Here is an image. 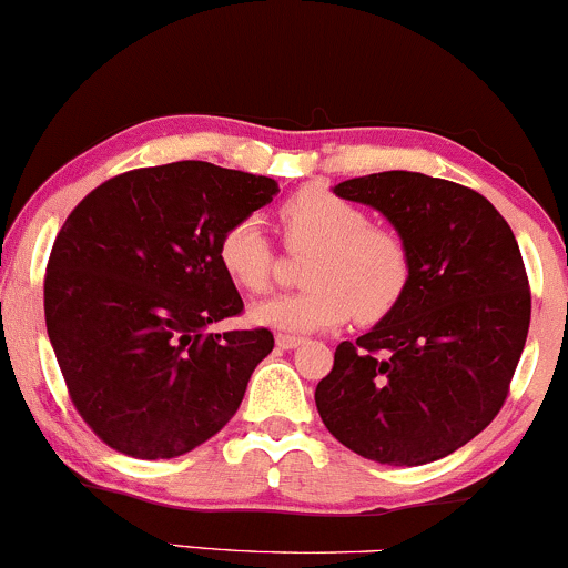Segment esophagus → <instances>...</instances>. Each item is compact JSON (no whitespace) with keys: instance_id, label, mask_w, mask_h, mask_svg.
Listing matches in <instances>:
<instances>
[{"instance_id":"1","label":"esophagus","mask_w":568,"mask_h":568,"mask_svg":"<svg viewBox=\"0 0 568 568\" xmlns=\"http://www.w3.org/2000/svg\"><path fill=\"white\" fill-rule=\"evenodd\" d=\"M306 338H302V336H293V334H277V347H283V349H296L298 344H304Z\"/></svg>"}]
</instances>
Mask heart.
<instances>
[{
	"instance_id": "obj_1",
	"label": "heart",
	"mask_w": 568,
	"mask_h": 568,
	"mask_svg": "<svg viewBox=\"0 0 568 568\" xmlns=\"http://www.w3.org/2000/svg\"><path fill=\"white\" fill-rule=\"evenodd\" d=\"M283 243L306 251L304 288L253 306V321L280 331L334 328L355 315L379 323L406 298L414 277L408 240L371 224L366 211L325 186H304L277 207ZM216 258L237 288L264 293L275 272V247L253 219L234 221L219 237Z\"/></svg>"
}]
</instances>
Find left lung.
Instances as JSON below:
<instances>
[{
  "instance_id": "obj_1",
  "label": "left lung",
  "mask_w": 568,
  "mask_h": 568,
  "mask_svg": "<svg viewBox=\"0 0 568 568\" xmlns=\"http://www.w3.org/2000/svg\"><path fill=\"white\" fill-rule=\"evenodd\" d=\"M334 192L393 221L414 277L374 331L336 347L315 389L323 425L382 465L443 459L505 406L529 336L531 288L515 234L484 194L425 173H371Z\"/></svg>"
}]
</instances>
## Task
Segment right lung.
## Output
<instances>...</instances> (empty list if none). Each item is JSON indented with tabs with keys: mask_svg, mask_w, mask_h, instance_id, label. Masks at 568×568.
Listing matches in <instances>:
<instances>
[{
	"mask_svg": "<svg viewBox=\"0 0 568 568\" xmlns=\"http://www.w3.org/2000/svg\"><path fill=\"white\" fill-rule=\"evenodd\" d=\"M277 192L266 175L184 160L103 181L63 221L44 323L77 414L109 448L173 459L240 408L275 336L207 331L245 310L216 245Z\"/></svg>",
	"mask_w": 568,
	"mask_h": 568,
	"instance_id": "right-lung-1",
	"label": "right lung"
}]
</instances>
